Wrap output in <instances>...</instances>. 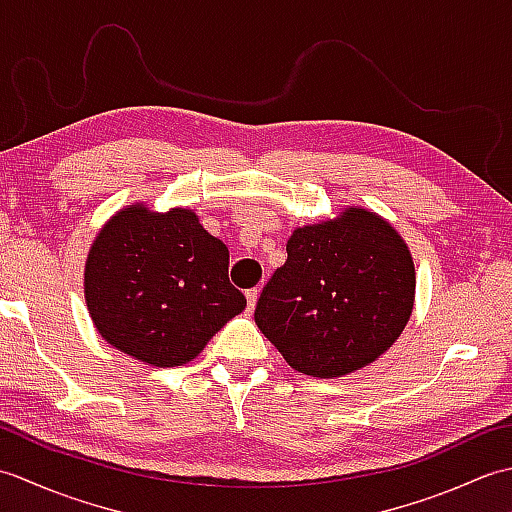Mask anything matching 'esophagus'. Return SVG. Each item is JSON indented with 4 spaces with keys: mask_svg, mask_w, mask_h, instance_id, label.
<instances>
[{
    "mask_svg": "<svg viewBox=\"0 0 512 512\" xmlns=\"http://www.w3.org/2000/svg\"><path fill=\"white\" fill-rule=\"evenodd\" d=\"M257 299H259V290H257V288H250V290H246L248 310H255V306H257Z\"/></svg>",
    "mask_w": 512,
    "mask_h": 512,
    "instance_id": "34e87169",
    "label": "esophagus"
}]
</instances>
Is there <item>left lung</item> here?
Wrapping results in <instances>:
<instances>
[{"mask_svg":"<svg viewBox=\"0 0 512 512\" xmlns=\"http://www.w3.org/2000/svg\"><path fill=\"white\" fill-rule=\"evenodd\" d=\"M286 250L255 323L292 369L345 376L394 345L416 295V268L394 226L350 206L336 220L297 228Z\"/></svg>","mask_w":512,"mask_h":512,"instance_id":"1","label":"left lung"}]
</instances>
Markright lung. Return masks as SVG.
I'll return each mask as SVG.
<instances>
[{"instance_id": "add662e5", "label": "right lung", "mask_w": 512, "mask_h": 512, "mask_svg": "<svg viewBox=\"0 0 512 512\" xmlns=\"http://www.w3.org/2000/svg\"><path fill=\"white\" fill-rule=\"evenodd\" d=\"M83 284L103 339L154 367L189 363L246 308L226 244L189 209L118 211L94 239Z\"/></svg>"}]
</instances>
